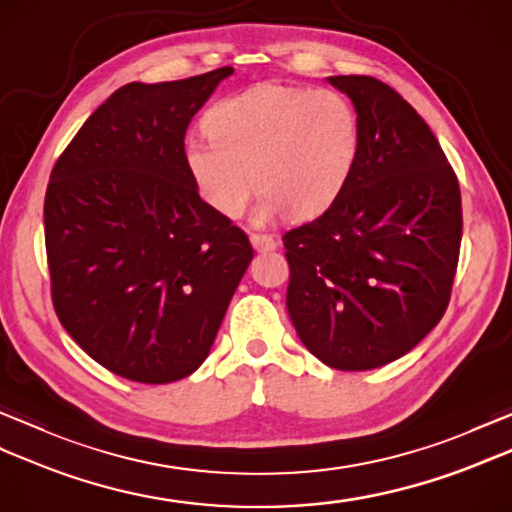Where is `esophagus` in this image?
<instances>
[{
	"mask_svg": "<svg viewBox=\"0 0 512 512\" xmlns=\"http://www.w3.org/2000/svg\"><path fill=\"white\" fill-rule=\"evenodd\" d=\"M250 244H253L255 250H259V253H268V250L277 248V239L273 235L250 233Z\"/></svg>",
	"mask_w": 512,
	"mask_h": 512,
	"instance_id": "esophagus-1",
	"label": "esophagus"
}]
</instances>
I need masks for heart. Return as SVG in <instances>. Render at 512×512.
Instances as JSON below:
<instances>
[{
    "instance_id": "obj_1",
    "label": "heart",
    "mask_w": 512,
    "mask_h": 512,
    "mask_svg": "<svg viewBox=\"0 0 512 512\" xmlns=\"http://www.w3.org/2000/svg\"><path fill=\"white\" fill-rule=\"evenodd\" d=\"M204 127L209 138L184 143V167L224 217H242L257 187L259 222L281 211L312 220L341 198L361 151L354 105L325 88L259 83L217 101Z\"/></svg>"
}]
</instances>
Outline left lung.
<instances>
[{"instance_id":"left-lung-1","label":"left lung","mask_w":512,"mask_h":512,"mask_svg":"<svg viewBox=\"0 0 512 512\" xmlns=\"http://www.w3.org/2000/svg\"><path fill=\"white\" fill-rule=\"evenodd\" d=\"M350 96L361 151L328 211L284 235L286 306L301 343L334 369L396 361L449 306L462 242L455 171L420 114L374 76H330Z\"/></svg>"}]
</instances>
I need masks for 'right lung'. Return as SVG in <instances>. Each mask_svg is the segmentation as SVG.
<instances>
[{
  "label": "right lung",
  "mask_w": 512,
  "mask_h": 512,
  "mask_svg": "<svg viewBox=\"0 0 512 512\" xmlns=\"http://www.w3.org/2000/svg\"><path fill=\"white\" fill-rule=\"evenodd\" d=\"M231 74L123 85L50 173L54 312L96 363L134 383H173L204 363L253 259L242 228L200 198L182 154L191 118Z\"/></svg>",
  "instance_id": "obj_1"
}]
</instances>
